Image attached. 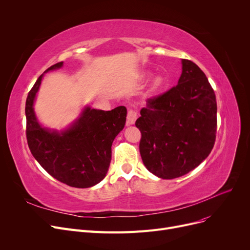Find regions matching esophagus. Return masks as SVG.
Returning a JSON list of instances; mask_svg holds the SVG:
<instances>
[{
	"label": "esophagus",
	"instance_id": "obj_1",
	"mask_svg": "<svg viewBox=\"0 0 250 250\" xmlns=\"http://www.w3.org/2000/svg\"><path fill=\"white\" fill-rule=\"evenodd\" d=\"M137 118H138L137 112H135L134 110H128L127 116H126V124H127V125H134L136 123Z\"/></svg>",
	"mask_w": 250,
	"mask_h": 250
}]
</instances>
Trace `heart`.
Masks as SVG:
<instances>
[{
    "label": "heart",
    "instance_id": "b5f03b06",
    "mask_svg": "<svg viewBox=\"0 0 250 250\" xmlns=\"http://www.w3.org/2000/svg\"><path fill=\"white\" fill-rule=\"evenodd\" d=\"M165 83H166L165 77L162 76V75H157L156 77H154V79L152 80L151 91L152 92H158L159 90H161L164 87Z\"/></svg>",
    "mask_w": 250,
    "mask_h": 250
}]
</instances>
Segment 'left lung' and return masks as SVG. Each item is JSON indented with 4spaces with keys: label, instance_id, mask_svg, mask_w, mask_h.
<instances>
[{
    "label": "left lung",
    "instance_id": "8db88e82",
    "mask_svg": "<svg viewBox=\"0 0 250 250\" xmlns=\"http://www.w3.org/2000/svg\"><path fill=\"white\" fill-rule=\"evenodd\" d=\"M178 84L148 99L136 126L140 153L151 173L163 179L180 177L198 167L211 153L217 130L215 92L194 62L181 60Z\"/></svg>",
    "mask_w": 250,
    "mask_h": 250
}]
</instances>
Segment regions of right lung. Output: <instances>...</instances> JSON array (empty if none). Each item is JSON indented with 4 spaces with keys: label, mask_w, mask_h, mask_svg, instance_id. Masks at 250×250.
Masks as SVG:
<instances>
[{
    "label": "right lung",
    "mask_w": 250,
    "mask_h": 250,
    "mask_svg": "<svg viewBox=\"0 0 250 250\" xmlns=\"http://www.w3.org/2000/svg\"><path fill=\"white\" fill-rule=\"evenodd\" d=\"M62 63L51 65L44 73L61 69ZM44 73L30 90L25 105L26 137L31 154L59 181L78 188L93 187L108 171L112 142L125 127L126 108L104 111L87 105L67 128L45 127L38 122L33 107Z\"/></svg>",
    "instance_id": "obj_1"
}]
</instances>
